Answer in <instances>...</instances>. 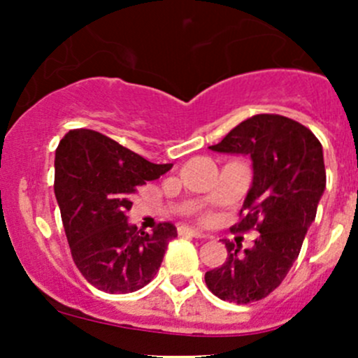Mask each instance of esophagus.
Segmentation results:
<instances>
[{"label":"esophagus","mask_w":358,"mask_h":358,"mask_svg":"<svg viewBox=\"0 0 358 358\" xmlns=\"http://www.w3.org/2000/svg\"><path fill=\"white\" fill-rule=\"evenodd\" d=\"M178 232L182 234V236H190V237H196V239H208V236H204V234L199 232V230L189 229V227H182Z\"/></svg>","instance_id":"1"}]
</instances>
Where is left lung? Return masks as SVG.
<instances>
[{"label": "left lung", "mask_w": 358, "mask_h": 358, "mask_svg": "<svg viewBox=\"0 0 358 358\" xmlns=\"http://www.w3.org/2000/svg\"><path fill=\"white\" fill-rule=\"evenodd\" d=\"M252 161V183L237 232L256 229L251 249L225 241L227 262L206 272V286L223 301L248 305L280 286L301 249L326 189L322 145L306 126L279 114H256L209 147Z\"/></svg>", "instance_id": "8db88e82"}]
</instances>
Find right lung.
<instances>
[{"label": "right lung", "mask_w": 358, "mask_h": 358, "mask_svg": "<svg viewBox=\"0 0 358 358\" xmlns=\"http://www.w3.org/2000/svg\"><path fill=\"white\" fill-rule=\"evenodd\" d=\"M173 164H154L93 129H71L55 150V197L72 259L96 289L126 294L154 279L173 223L152 234L128 223L133 194Z\"/></svg>", "instance_id": "obj_1"}]
</instances>
